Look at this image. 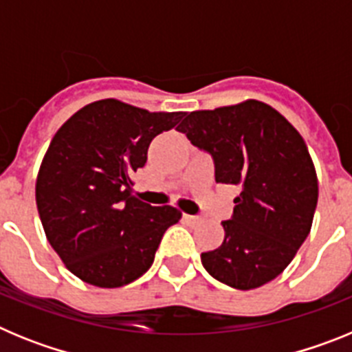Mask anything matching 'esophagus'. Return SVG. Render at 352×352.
Here are the masks:
<instances>
[{
  "label": "esophagus",
  "mask_w": 352,
  "mask_h": 352,
  "mask_svg": "<svg viewBox=\"0 0 352 352\" xmlns=\"http://www.w3.org/2000/svg\"><path fill=\"white\" fill-rule=\"evenodd\" d=\"M183 222L188 223V226H195L199 223V217H194V214H183Z\"/></svg>",
  "instance_id": "1"
}]
</instances>
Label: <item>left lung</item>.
Returning <instances> with one entry per match:
<instances>
[{"label": "left lung", "mask_w": 352, "mask_h": 352, "mask_svg": "<svg viewBox=\"0 0 352 352\" xmlns=\"http://www.w3.org/2000/svg\"><path fill=\"white\" fill-rule=\"evenodd\" d=\"M179 132L213 157L217 183L238 185L226 238L201 261L229 287L256 289L289 266L312 227L317 174L303 138L259 100L186 113Z\"/></svg>", "instance_id": "8db88e82"}]
</instances>
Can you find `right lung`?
Wrapping results in <instances>:
<instances>
[{"instance_id":"obj_1","label":"right lung","mask_w":352,"mask_h":352,"mask_svg":"<svg viewBox=\"0 0 352 352\" xmlns=\"http://www.w3.org/2000/svg\"><path fill=\"white\" fill-rule=\"evenodd\" d=\"M185 113H149L105 98L79 109L49 144L36 176V208L49 243L86 284L114 289L153 264L176 208L133 195L132 176L149 142Z\"/></svg>"}]
</instances>
